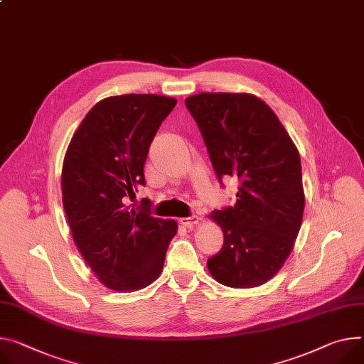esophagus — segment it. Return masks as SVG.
I'll use <instances>...</instances> for the list:
<instances>
[{
	"label": "esophagus",
	"instance_id": "34e87169",
	"mask_svg": "<svg viewBox=\"0 0 364 364\" xmlns=\"http://www.w3.org/2000/svg\"><path fill=\"white\" fill-rule=\"evenodd\" d=\"M200 216H197V215H191V216H188V218H181L180 219V223L181 225H184V226H187V228H193V226H196L197 223L200 222Z\"/></svg>",
	"mask_w": 364,
	"mask_h": 364
}]
</instances>
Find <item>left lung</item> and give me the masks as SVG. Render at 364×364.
I'll use <instances>...</instances> for the list:
<instances>
[{
  "mask_svg": "<svg viewBox=\"0 0 364 364\" xmlns=\"http://www.w3.org/2000/svg\"><path fill=\"white\" fill-rule=\"evenodd\" d=\"M218 180L238 178L235 206L213 210L223 230L208 269L235 289L267 283L299 234L305 194L301 156L274 112L245 92H200L186 98Z\"/></svg>",
  "mask_w": 364,
  "mask_h": 364,
  "instance_id": "8db88e82",
  "label": "left lung"
}]
</instances>
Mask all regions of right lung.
Listing matches in <instances>:
<instances>
[{"mask_svg":"<svg viewBox=\"0 0 364 364\" xmlns=\"http://www.w3.org/2000/svg\"><path fill=\"white\" fill-rule=\"evenodd\" d=\"M177 100L124 94L98 102L84 117L63 158L62 202L73 238L90 269L116 291H135L162 272L177 222L126 200L145 186L144 165L156 130Z\"/></svg>","mask_w":364,"mask_h":364,"instance_id":"add662e5","label":"right lung"}]
</instances>
